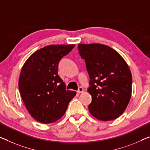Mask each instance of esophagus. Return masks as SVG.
<instances>
[{
	"mask_svg": "<svg viewBox=\"0 0 150 150\" xmlns=\"http://www.w3.org/2000/svg\"><path fill=\"white\" fill-rule=\"evenodd\" d=\"M77 93L79 94L84 93V89H83L82 87H79V88H78V90L77 91Z\"/></svg>",
	"mask_w": 150,
	"mask_h": 150,
	"instance_id": "1",
	"label": "esophagus"
}]
</instances>
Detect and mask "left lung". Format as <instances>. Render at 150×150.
<instances>
[{"mask_svg":"<svg viewBox=\"0 0 150 150\" xmlns=\"http://www.w3.org/2000/svg\"><path fill=\"white\" fill-rule=\"evenodd\" d=\"M86 62L92 96L89 111L103 121L114 120L125 111L132 91V75L120 54L109 46L91 43L78 45Z\"/></svg>","mask_w":150,"mask_h":150,"instance_id":"1","label":"left lung"}]
</instances>
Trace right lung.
<instances>
[{"label":"right lung","mask_w":150,"mask_h":150,"mask_svg":"<svg viewBox=\"0 0 150 150\" xmlns=\"http://www.w3.org/2000/svg\"><path fill=\"white\" fill-rule=\"evenodd\" d=\"M74 44L50 45L34 52L23 66L19 88L26 109L36 121L48 124L65 114L76 94L67 91L57 72L59 62Z\"/></svg>","instance_id":"add662e5"}]
</instances>
